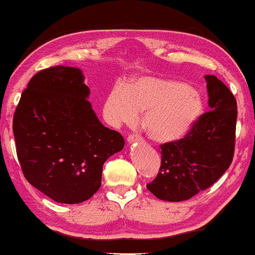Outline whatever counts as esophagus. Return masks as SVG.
Returning a JSON list of instances; mask_svg holds the SVG:
<instances>
[{"label":"esophagus","instance_id":"esophagus-1","mask_svg":"<svg viewBox=\"0 0 255 255\" xmlns=\"http://www.w3.org/2000/svg\"><path fill=\"white\" fill-rule=\"evenodd\" d=\"M142 140V137L139 135H136V134H131L127 137V142L129 144H132V143H136V142H140Z\"/></svg>","mask_w":255,"mask_h":255}]
</instances>
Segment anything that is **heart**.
I'll list each match as a JSON object with an SVG mask.
<instances>
[{"label": "heart", "mask_w": 255, "mask_h": 255, "mask_svg": "<svg viewBox=\"0 0 255 255\" xmlns=\"http://www.w3.org/2000/svg\"><path fill=\"white\" fill-rule=\"evenodd\" d=\"M144 113V128L156 143H171L189 132L203 112V101L193 87L157 77H140L116 85L104 104L113 125H132Z\"/></svg>", "instance_id": "obj_1"}]
</instances>
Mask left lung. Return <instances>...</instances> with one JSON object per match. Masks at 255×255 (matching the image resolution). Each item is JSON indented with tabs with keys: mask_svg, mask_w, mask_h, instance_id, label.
<instances>
[{
	"mask_svg": "<svg viewBox=\"0 0 255 255\" xmlns=\"http://www.w3.org/2000/svg\"><path fill=\"white\" fill-rule=\"evenodd\" d=\"M209 108L184 138L161 145V167L146 187L157 199L189 200L209 188L233 161L237 119L236 99L216 76L207 75Z\"/></svg>",
	"mask_w": 255,
	"mask_h": 255,
	"instance_id": "1",
	"label": "left lung"
}]
</instances>
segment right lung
Wrapping results in <instances>:
<instances>
[{"label":"right lung","instance_id":"add662e5","mask_svg":"<svg viewBox=\"0 0 255 255\" xmlns=\"http://www.w3.org/2000/svg\"><path fill=\"white\" fill-rule=\"evenodd\" d=\"M78 68L36 74L13 117L18 160L28 183L58 203L78 204L101 187L103 164L125 140L92 109Z\"/></svg>","mask_w":255,"mask_h":255}]
</instances>
